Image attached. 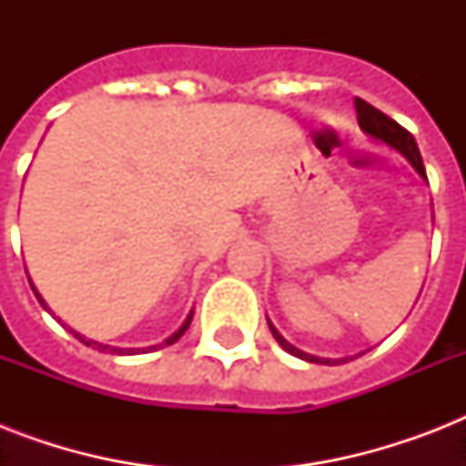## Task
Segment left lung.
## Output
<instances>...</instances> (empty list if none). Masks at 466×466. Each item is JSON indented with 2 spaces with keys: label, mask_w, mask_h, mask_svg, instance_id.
Masks as SVG:
<instances>
[{
  "label": "left lung",
  "mask_w": 466,
  "mask_h": 466,
  "mask_svg": "<svg viewBox=\"0 0 466 466\" xmlns=\"http://www.w3.org/2000/svg\"><path fill=\"white\" fill-rule=\"evenodd\" d=\"M355 111H358V126H360L362 133L368 135V137H372V140L382 142V145H387V147L397 149L399 155H404L406 161L416 168V174H419L423 181H428L426 167H423V159H420L419 145H416V140H413V135L409 133V130H404V127L399 126L397 120H391L390 116H384L382 111H377L375 106H370L368 101H362V98H355ZM268 329L270 333H273V339L278 340V346L283 348V350H288L290 355H295V358H299V360L317 362V365H336V362L348 360V358H339V360H333V358H319V355L299 350L298 346H292L290 340L283 339V333L278 331L270 319H268Z\"/></svg>",
  "instance_id": "8db88e82"
}]
</instances>
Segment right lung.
Here are the masks:
<instances>
[{
    "label": "right lung",
    "instance_id": "obj_1",
    "mask_svg": "<svg viewBox=\"0 0 466 466\" xmlns=\"http://www.w3.org/2000/svg\"><path fill=\"white\" fill-rule=\"evenodd\" d=\"M28 283H31V278H28ZM31 288H33V292H35V298H38L40 305H43V309H47V302H46V299H43V298H40V292L35 290V285L31 283ZM190 319H193V309L188 311V317H186V321H183V324L178 326V329H176V331L171 333V336H168V339L164 340V343H159V346H149V348H118V346H108V343H98V340L84 339L82 333H76L75 329H69V331L75 333L76 339L82 340L84 346H94V348H98V350H101V353H113V355H135V353H149V350H157V348H161V346H171V343H176V340L181 339L183 333H186V329H188V326H190Z\"/></svg>",
    "mask_w": 466,
    "mask_h": 466
}]
</instances>
